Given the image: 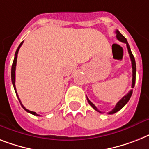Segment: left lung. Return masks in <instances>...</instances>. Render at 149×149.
Wrapping results in <instances>:
<instances>
[{
  "instance_id": "obj_1",
  "label": "left lung",
  "mask_w": 149,
  "mask_h": 149,
  "mask_svg": "<svg viewBox=\"0 0 149 149\" xmlns=\"http://www.w3.org/2000/svg\"><path fill=\"white\" fill-rule=\"evenodd\" d=\"M116 38L118 40L121 41V42H123V43H126L128 52H129V56H130V59H131L132 67V88H134V86H135V75H136V64H135V58H134L133 54H132V53L131 49H130V47H129V43H128V42H127L126 38H125V37H124V36H123V35L122 34V33L118 31V30H116ZM132 90H130V91H129V93L125 95V96H123V97L122 98V99H121L118 102H117V104L116 105V106H115V108L113 109L112 111H110V112H109V114H114V113L117 112L118 111H119L121 109L123 108L124 106H125V104L129 102V100H130V98H131L132 96ZM87 101H88L89 105H90V106H91L95 110V111H97V112L102 113V112H100V110L96 108V106H95V105H94V104L93 103V102L89 100V99H88V98H87Z\"/></svg>"
}]
</instances>
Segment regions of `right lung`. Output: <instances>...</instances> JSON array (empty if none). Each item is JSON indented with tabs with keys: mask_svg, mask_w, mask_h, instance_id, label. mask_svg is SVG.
Here are the masks:
<instances>
[{
	"mask_svg": "<svg viewBox=\"0 0 149 149\" xmlns=\"http://www.w3.org/2000/svg\"><path fill=\"white\" fill-rule=\"evenodd\" d=\"M23 43H24V41L23 42H21L20 43V44L19 45V47H17V50H16V53H15V55H14V62H13V64H12V67H11V80H12V84H13V86H14V90H15V93H16V95H17V96L18 100H19V102H20V105H21V106L23 107V109H24L25 111H26L27 112H29V113H31V114H33L34 115V116H40V115L37 114L35 112H33V111H30V110L26 109L25 107H24V106H23V104L21 103V102H20V100L19 99V96H18L17 95V90H16V86H15V70H16V65H17V54H18V51H19V49H20V47L22 46Z\"/></svg>",
	"mask_w": 149,
	"mask_h": 149,
	"instance_id": "obj_1",
	"label": "right lung"
}]
</instances>
